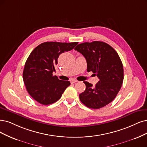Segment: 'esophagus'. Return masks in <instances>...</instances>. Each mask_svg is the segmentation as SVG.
I'll return each mask as SVG.
<instances>
[{
	"mask_svg": "<svg viewBox=\"0 0 147 147\" xmlns=\"http://www.w3.org/2000/svg\"><path fill=\"white\" fill-rule=\"evenodd\" d=\"M78 80H71V84H74V83H76V82H78Z\"/></svg>",
	"mask_w": 147,
	"mask_h": 147,
	"instance_id": "obj_1",
	"label": "esophagus"
}]
</instances>
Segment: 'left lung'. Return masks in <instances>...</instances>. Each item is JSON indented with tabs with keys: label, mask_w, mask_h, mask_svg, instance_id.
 Returning <instances> with one entry per match:
<instances>
[{
	"label": "left lung",
	"mask_w": 147,
	"mask_h": 147,
	"mask_svg": "<svg viewBox=\"0 0 147 147\" xmlns=\"http://www.w3.org/2000/svg\"><path fill=\"white\" fill-rule=\"evenodd\" d=\"M85 57L87 71L99 79L94 86L85 81L86 89L79 94L85 106L99 109L110 104L121 90L123 80V68L118 54L107 43L100 41L80 43L74 48Z\"/></svg>",
	"instance_id": "1"
}]
</instances>
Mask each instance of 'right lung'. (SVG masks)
Masks as SVG:
<instances>
[{
  "label": "right lung",
  "instance_id": "add662e5",
  "mask_svg": "<svg viewBox=\"0 0 147 147\" xmlns=\"http://www.w3.org/2000/svg\"><path fill=\"white\" fill-rule=\"evenodd\" d=\"M78 42H43L32 51L25 64L24 82L29 94L40 104H52L61 98L69 81L53 76L62 53L73 50Z\"/></svg>",
  "mask_w": 147,
  "mask_h": 147
}]
</instances>
